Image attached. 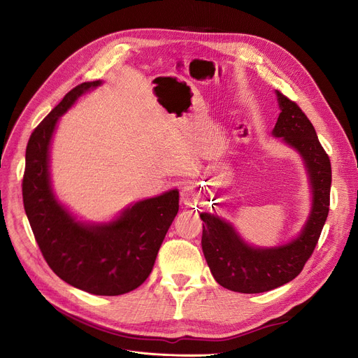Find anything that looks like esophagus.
<instances>
[{
    "label": "esophagus",
    "instance_id": "1",
    "mask_svg": "<svg viewBox=\"0 0 358 358\" xmlns=\"http://www.w3.org/2000/svg\"><path fill=\"white\" fill-rule=\"evenodd\" d=\"M180 198H182V202L185 205L192 206V205H196L198 203L199 195H198V192L192 186H185L182 189V192H180Z\"/></svg>",
    "mask_w": 358,
    "mask_h": 358
}]
</instances>
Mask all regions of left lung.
<instances>
[{
	"mask_svg": "<svg viewBox=\"0 0 358 358\" xmlns=\"http://www.w3.org/2000/svg\"><path fill=\"white\" fill-rule=\"evenodd\" d=\"M275 96L281 113L271 134L294 149L304 163L311 208L301 231L288 242L273 246L246 242L225 217L201 213L205 222L202 251L215 281L242 294L265 292L292 281L314 252L329 209L331 163L315 129L294 101L278 90Z\"/></svg>",
	"mask_w": 358,
	"mask_h": 358,
	"instance_id": "8db88e82",
	"label": "left lung"
}]
</instances>
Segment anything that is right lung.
I'll use <instances>...</instances> for the list:
<instances>
[{
    "instance_id": "add662e5",
    "label": "right lung",
    "mask_w": 358,
    "mask_h": 358,
    "mask_svg": "<svg viewBox=\"0 0 358 358\" xmlns=\"http://www.w3.org/2000/svg\"><path fill=\"white\" fill-rule=\"evenodd\" d=\"M101 83L74 87L36 127L25 150L22 201L43 257L57 277L94 295H122L150 275L179 210V190L130 203L104 222L83 221L57 198L50 171L54 133L77 99Z\"/></svg>"
}]
</instances>
